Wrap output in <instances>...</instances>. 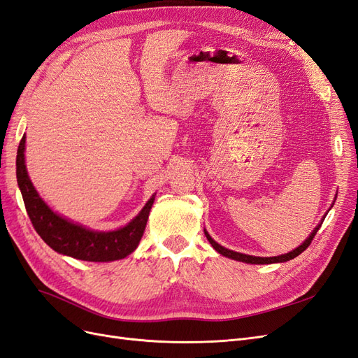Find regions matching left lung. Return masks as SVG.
I'll return each instance as SVG.
<instances>
[{
	"mask_svg": "<svg viewBox=\"0 0 358 358\" xmlns=\"http://www.w3.org/2000/svg\"><path fill=\"white\" fill-rule=\"evenodd\" d=\"M324 215H326V214H324ZM322 222H324V217L321 218V222L314 227V230H313V232H310V235H309V236H308V238H306V239L302 242V244L299 245L297 248H294V250H292V251L285 252V255H281V256H273V257H257V256L242 255V252L232 251V250H227V248H224L223 245L218 244V242H215V241L211 238V235H210L208 232H206L205 229H203V232H205L206 239H208V241H210V244L213 245V248H214L217 252H220L222 256L227 257V259L238 260V262H244V263H250V264H271V263H282V262H287V260H292V259H294V257H297L299 255H301V252H303V251L309 247L310 241L314 239V236H315V234L318 232V229L321 227Z\"/></svg>",
	"mask_w": 358,
	"mask_h": 358,
	"instance_id": "left-lung-1",
	"label": "left lung"
}]
</instances>
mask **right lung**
Masks as SVG:
<instances>
[{
    "instance_id": "add662e5",
    "label": "right lung",
    "mask_w": 358,
    "mask_h": 358,
    "mask_svg": "<svg viewBox=\"0 0 358 358\" xmlns=\"http://www.w3.org/2000/svg\"><path fill=\"white\" fill-rule=\"evenodd\" d=\"M27 136L20 140L16 156V178L34 229L52 250L85 262H114L129 256L140 244L155 194L132 220L116 230H94L55 213L43 201L28 176L25 165Z\"/></svg>"
}]
</instances>
